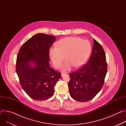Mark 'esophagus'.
Wrapping results in <instances>:
<instances>
[{
	"mask_svg": "<svg viewBox=\"0 0 126 126\" xmlns=\"http://www.w3.org/2000/svg\"><path fill=\"white\" fill-rule=\"evenodd\" d=\"M66 74L65 73H62V74H61V75H62V77H63L64 75H65Z\"/></svg>",
	"mask_w": 126,
	"mask_h": 126,
	"instance_id": "1",
	"label": "esophagus"
}]
</instances>
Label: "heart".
<instances>
[{"label":"heart","instance_id":"heart-1","mask_svg":"<svg viewBox=\"0 0 126 126\" xmlns=\"http://www.w3.org/2000/svg\"><path fill=\"white\" fill-rule=\"evenodd\" d=\"M91 50V45L88 40L77 37H68L62 39L56 43V47H51L49 54L53 66L59 69L65 59L63 66L64 71L71 70L73 66L76 68L82 66L88 60Z\"/></svg>","mask_w":126,"mask_h":126}]
</instances>
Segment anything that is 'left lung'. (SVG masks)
<instances>
[{
	"instance_id": "obj_1",
	"label": "left lung",
	"mask_w": 126,
	"mask_h": 126,
	"mask_svg": "<svg viewBox=\"0 0 126 126\" xmlns=\"http://www.w3.org/2000/svg\"><path fill=\"white\" fill-rule=\"evenodd\" d=\"M107 67L104 51L94 39L92 52L88 62L69 75L68 86L72 97L79 102L93 99L102 88Z\"/></svg>"
}]
</instances>
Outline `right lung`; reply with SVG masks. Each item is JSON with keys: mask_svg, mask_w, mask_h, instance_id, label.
I'll return each instance as SVG.
<instances>
[{"mask_svg": "<svg viewBox=\"0 0 126 126\" xmlns=\"http://www.w3.org/2000/svg\"><path fill=\"white\" fill-rule=\"evenodd\" d=\"M55 38L37 34L23 44L17 55L16 72L20 84L28 96L36 100L52 97L54 87L61 77L60 73L49 66V51Z\"/></svg>", "mask_w": 126, "mask_h": 126, "instance_id": "obj_1", "label": "right lung"}]
</instances>
